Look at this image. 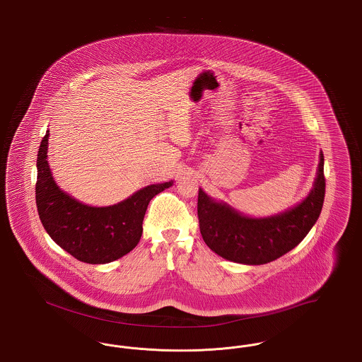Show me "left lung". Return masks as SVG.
I'll use <instances>...</instances> for the list:
<instances>
[{
    "mask_svg": "<svg viewBox=\"0 0 362 362\" xmlns=\"http://www.w3.org/2000/svg\"><path fill=\"white\" fill-rule=\"evenodd\" d=\"M323 163L320 152L314 186L303 201L271 217H246L199 188L198 218L206 245L226 260L246 265L267 264L288 253L300 244L322 211L326 188Z\"/></svg>",
    "mask_w": 362,
    "mask_h": 362,
    "instance_id": "obj_1",
    "label": "left lung"
}]
</instances>
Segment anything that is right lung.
<instances>
[{
  "mask_svg": "<svg viewBox=\"0 0 362 362\" xmlns=\"http://www.w3.org/2000/svg\"><path fill=\"white\" fill-rule=\"evenodd\" d=\"M48 130L37 153L36 206L45 232L62 249L87 264L117 260L139 244L149 201L174 182L151 185L106 207L76 201L55 183L48 161Z\"/></svg>",
  "mask_w": 362,
  "mask_h": 362,
  "instance_id": "obj_1",
  "label": "right lung"
}]
</instances>
